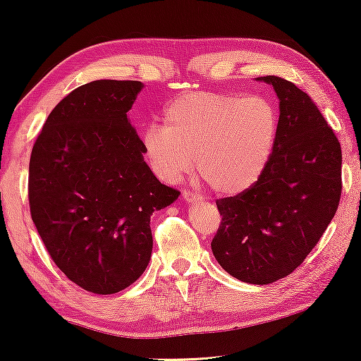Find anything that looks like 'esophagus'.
<instances>
[{
    "label": "esophagus",
    "instance_id": "obj_1",
    "mask_svg": "<svg viewBox=\"0 0 361 361\" xmlns=\"http://www.w3.org/2000/svg\"><path fill=\"white\" fill-rule=\"evenodd\" d=\"M182 197H184V200L188 203L202 202V197H200L197 192H192V190H184V192H182Z\"/></svg>",
    "mask_w": 361,
    "mask_h": 361
}]
</instances>
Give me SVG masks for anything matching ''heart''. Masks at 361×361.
I'll return each mask as SVG.
<instances>
[{"mask_svg":"<svg viewBox=\"0 0 361 361\" xmlns=\"http://www.w3.org/2000/svg\"><path fill=\"white\" fill-rule=\"evenodd\" d=\"M276 131L279 114L269 97L193 91L164 107V125L144 129L142 149L159 179L179 182L197 158L211 188L236 195L262 174Z\"/></svg>","mask_w":361,"mask_h":361,"instance_id":"1","label":"heart"}]
</instances>
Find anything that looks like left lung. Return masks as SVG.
I'll return each mask as SVG.
<instances>
[{
	"label": "left lung",
	"mask_w": 361,
	"mask_h": 361,
	"mask_svg": "<svg viewBox=\"0 0 361 361\" xmlns=\"http://www.w3.org/2000/svg\"><path fill=\"white\" fill-rule=\"evenodd\" d=\"M257 80L280 100L276 139L259 179L216 202L222 222L211 250L235 279L269 285L304 262L338 211L342 152L309 94L280 76Z\"/></svg>",
	"instance_id": "8db88e82"
}]
</instances>
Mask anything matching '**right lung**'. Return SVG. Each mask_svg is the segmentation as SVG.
Segmentation results:
<instances>
[{"label": "right lung", "instance_id": "1", "mask_svg": "<svg viewBox=\"0 0 361 361\" xmlns=\"http://www.w3.org/2000/svg\"><path fill=\"white\" fill-rule=\"evenodd\" d=\"M140 81L97 80L59 102L28 168L32 219L52 261L94 294H115L149 265L150 216L180 192L159 182L128 120Z\"/></svg>", "mask_w": 361, "mask_h": 361}]
</instances>
